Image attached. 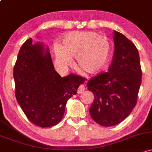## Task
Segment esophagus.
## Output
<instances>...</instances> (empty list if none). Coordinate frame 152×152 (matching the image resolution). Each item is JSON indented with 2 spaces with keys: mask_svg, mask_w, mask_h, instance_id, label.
I'll use <instances>...</instances> for the list:
<instances>
[{
  "mask_svg": "<svg viewBox=\"0 0 152 152\" xmlns=\"http://www.w3.org/2000/svg\"><path fill=\"white\" fill-rule=\"evenodd\" d=\"M85 84H86V81L85 82ZM85 89H86V86H85V85H80V86H79V88H78L77 93L78 94H81V93L85 91Z\"/></svg>",
  "mask_w": 152,
  "mask_h": 152,
  "instance_id": "34e87169",
  "label": "esophagus"
}]
</instances>
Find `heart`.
I'll return each instance as SVG.
<instances>
[{
  "mask_svg": "<svg viewBox=\"0 0 152 152\" xmlns=\"http://www.w3.org/2000/svg\"><path fill=\"white\" fill-rule=\"evenodd\" d=\"M54 51L59 66H70L72 57H75L80 69L86 72L96 73L108 64L111 45L105 37L97 32H72L63 37L62 44H55Z\"/></svg>",
  "mask_w": 152,
  "mask_h": 152,
  "instance_id": "heart-1",
  "label": "heart"
}]
</instances>
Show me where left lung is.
<instances>
[{
    "mask_svg": "<svg viewBox=\"0 0 152 152\" xmlns=\"http://www.w3.org/2000/svg\"><path fill=\"white\" fill-rule=\"evenodd\" d=\"M115 53L108 72L98 75L87 83L94 95L90 107L96 123L113 126L130 115L137 102L142 71L138 49L125 35L114 31Z\"/></svg>",
    "mask_w": 152,
    "mask_h": 152,
    "instance_id": "8db88e82",
    "label": "left lung"
}]
</instances>
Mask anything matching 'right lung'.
Masks as SVG:
<instances>
[{
	"label": "right lung",
	"mask_w": 152,
	"mask_h": 152,
	"mask_svg": "<svg viewBox=\"0 0 152 152\" xmlns=\"http://www.w3.org/2000/svg\"><path fill=\"white\" fill-rule=\"evenodd\" d=\"M14 79L18 104L28 120L40 128L61 121L68 99L83 83V77L74 74L61 77L54 70L48 48L32 44V38L19 50Z\"/></svg>",
	"instance_id": "right-lung-1"
}]
</instances>
